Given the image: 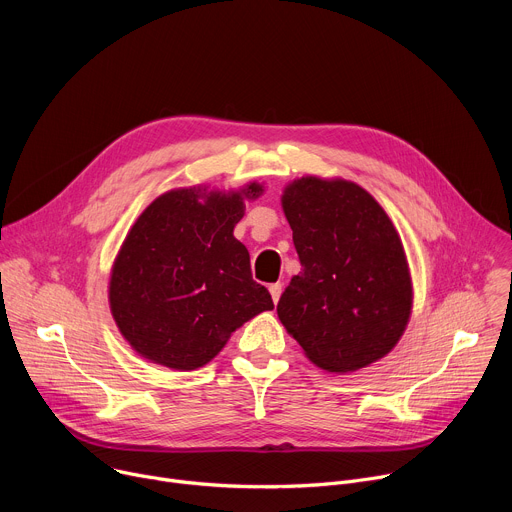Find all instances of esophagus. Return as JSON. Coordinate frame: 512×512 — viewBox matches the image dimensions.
<instances>
[{"label": "esophagus", "mask_w": 512, "mask_h": 512, "mask_svg": "<svg viewBox=\"0 0 512 512\" xmlns=\"http://www.w3.org/2000/svg\"><path fill=\"white\" fill-rule=\"evenodd\" d=\"M269 291H271L273 302L277 304V302H279V296H281V283H271V285H269Z\"/></svg>", "instance_id": "34e87169"}]
</instances>
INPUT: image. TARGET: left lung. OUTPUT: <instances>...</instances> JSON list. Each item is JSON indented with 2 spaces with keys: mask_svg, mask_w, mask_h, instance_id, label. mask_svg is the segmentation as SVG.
Listing matches in <instances>:
<instances>
[{
  "mask_svg": "<svg viewBox=\"0 0 512 512\" xmlns=\"http://www.w3.org/2000/svg\"><path fill=\"white\" fill-rule=\"evenodd\" d=\"M281 202L302 263L279 298L281 324L324 371L383 358L411 314V277L389 216L344 180L302 178Z\"/></svg>",
  "mask_w": 512,
  "mask_h": 512,
  "instance_id": "left-lung-1",
  "label": "left lung"
}]
</instances>
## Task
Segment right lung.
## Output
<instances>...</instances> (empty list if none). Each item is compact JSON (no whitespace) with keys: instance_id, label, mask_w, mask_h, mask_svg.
I'll return each mask as SVG.
<instances>
[{"instance_id":"right-lung-1","label":"right lung","mask_w":512,"mask_h":512,"mask_svg":"<svg viewBox=\"0 0 512 512\" xmlns=\"http://www.w3.org/2000/svg\"><path fill=\"white\" fill-rule=\"evenodd\" d=\"M259 192L251 184L243 196ZM243 196L172 190L131 227L113 265L109 302L141 356L194 371L221 352L233 330L273 310L267 287L251 275L249 251L233 237Z\"/></svg>"}]
</instances>
